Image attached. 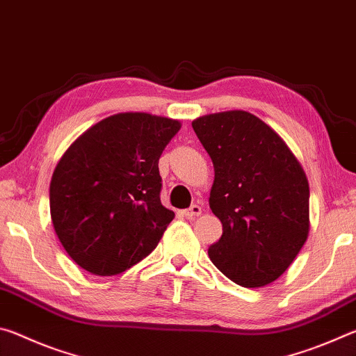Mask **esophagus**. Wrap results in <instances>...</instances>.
I'll return each instance as SVG.
<instances>
[{
    "mask_svg": "<svg viewBox=\"0 0 356 356\" xmlns=\"http://www.w3.org/2000/svg\"><path fill=\"white\" fill-rule=\"evenodd\" d=\"M201 213H202V209H201V206H197V204H193L190 209H186L185 212H184V215L188 220H195L196 216H200Z\"/></svg>",
    "mask_w": 356,
    "mask_h": 356,
    "instance_id": "obj_1",
    "label": "esophagus"
}]
</instances>
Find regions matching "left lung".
I'll list each match as a JSON object with an SVG mask.
<instances>
[{"label":"left lung","mask_w":356,"mask_h":356,"mask_svg":"<svg viewBox=\"0 0 356 356\" xmlns=\"http://www.w3.org/2000/svg\"><path fill=\"white\" fill-rule=\"evenodd\" d=\"M213 163L210 209L222 236L210 261L243 287H264L291 267L309 234V184L276 131L254 114L231 110L191 122Z\"/></svg>","instance_id":"8db88e82"}]
</instances>
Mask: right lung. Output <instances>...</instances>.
<instances>
[{
    "instance_id": "right-lung-1",
    "label": "right lung",
    "mask_w": 356,
    "mask_h": 356,
    "mask_svg": "<svg viewBox=\"0 0 356 356\" xmlns=\"http://www.w3.org/2000/svg\"><path fill=\"white\" fill-rule=\"evenodd\" d=\"M182 127L150 113L102 119L70 144L50 182L59 242L86 272L119 275L149 256L174 218L160 201V155Z\"/></svg>"
}]
</instances>
